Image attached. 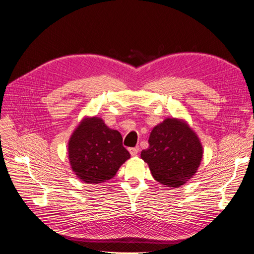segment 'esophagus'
Here are the masks:
<instances>
[{"instance_id":"34e87169","label":"esophagus","mask_w":254,"mask_h":254,"mask_svg":"<svg viewBox=\"0 0 254 254\" xmlns=\"http://www.w3.org/2000/svg\"><path fill=\"white\" fill-rule=\"evenodd\" d=\"M128 151H129V153H130V155H131V156H135V155H137V154H138V152H139V147L137 146V147L128 148Z\"/></svg>"}]
</instances>
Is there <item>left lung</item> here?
Here are the masks:
<instances>
[{"mask_svg": "<svg viewBox=\"0 0 254 254\" xmlns=\"http://www.w3.org/2000/svg\"><path fill=\"white\" fill-rule=\"evenodd\" d=\"M149 147L142 150L156 181L169 188H179L195 174L203 157L201 141L181 119L167 118L153 127Z\"/></svg>", "mask_w": 254, "mask_h": 254, "instance_id": "8db88e82", "label": "left lung"}]
</instances>
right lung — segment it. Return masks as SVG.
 <instances>
[{
	"mask_svg": "<svg viewBox=\"0 0 254 254\" xmlns=\"http://www.w3.org/2000/svg\"><path fill=\"white\" fill-rule=\"evenodd\" d=\"M69 161L77 177L89 184L113 178L129 152L123 146V137L97 116L85 117L68 143Z\"/></svg>",
	"mask_w": 254,
	"mask_h": 254,
	"instance_id": "1",
	"label": "right lung"
}]
</instances>
